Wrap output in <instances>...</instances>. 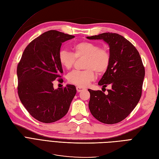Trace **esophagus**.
I'll list each match as a JSON object with an SVG mask.
<instances>
[{"instance_id":"esophagus-1","label":"esophagus","mask_w":159,"mask_h":159,"mask_svg":"<svg viewBox=\"0 0 159 159\" xmlns=\"http://www.w3.org/2000/svg\"><path fill=\"white\" fill-rule=\"evenodd\" d=\"M76 89H77V91H78V92H81V91H84L85 89L81 88V87H80V86H77Z\"/></svg>"}]
</instances>
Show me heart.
Wrapping results in <instances>:
<instances>
[{"label": "heart", "instance_id": "heart-1", "mask_svg": "<svg viewBox=\"0 0 159 159\" xmlns=\"http://www.w3.org/2000/svg\"><path fill=\"white\" fill-rule=\"evenodd\" d=\"M74 54L62 50L60 52L58 59L60 64L67 70L71 69L74 65L75 57H85L83 71L74 70L68 75L70 83L80 87H85L95 78V72L101 75L108 69L111 56L109 51L100 48L97 43L84 41L75 44Z\"/></svg>", "mask_w": 159, "mask_h": 159}]
</instances>
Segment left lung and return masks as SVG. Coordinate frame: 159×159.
<instances>
[{
	"label": "left lung",
	"instance_id": "8db88e82",
	"mask_svg": "<svg viewBox=\"0 0 159 159\" xmlns=\"http://www.w3.org/2000/svg\"><path fill=\"white\" fill-rule=\"evenodd\" d=\"M89 40H103L109 46L111 61L98 85L108 93L88 89L89 108L100 122L115 124L123 121L131 113L142 94L144 68L139 52L131 42L116 33L105 32L88 36Z\"/></svg>",
	"mask_w": 159,
	"mask_h": 159
}]
</instances>
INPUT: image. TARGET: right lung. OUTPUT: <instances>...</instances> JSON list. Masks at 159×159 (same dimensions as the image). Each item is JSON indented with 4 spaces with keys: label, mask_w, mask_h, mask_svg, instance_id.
<instances>
[{
    "label": "right lung",
    "mask_w": 159,
    "mask_h": 159,
    "mask_svg": "<svg viewBox=\"0 0 159 159\" xmlns=\"http://www.w3.org/2000/svg\"><path fill=\"white\" fill-rule=\"evenodd\" d=\"M75 36L49 30L33 40L24 50L17 66L18 93L32 116L42 123L58 121L68 113L76 93L74 85L54 89L63 73L58 56L61 43Z\"/></svg>",
    "instance_id": "1"
}]
</instances>
